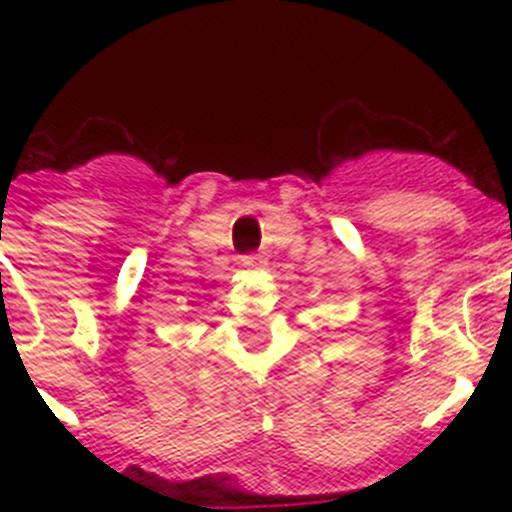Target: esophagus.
Segmentation results:
<instances>
[{
    "label": "esophagus",
    "mask_w": 512,
    "mask_h": 512,
    "mask_svg": "<svg viewBox=\"0 0 512 512\" xmlns=\"http://www.w3.org/2000/svg\"><path fill=\"white\" fill-rule=\"evenodd\" d=\"M241 264L246 266V269H256V266L261 264L259 256H253V253H248V256H241Z\"/></svg>",
    "instance_id": "esophagus-1"
}]
</instances>
